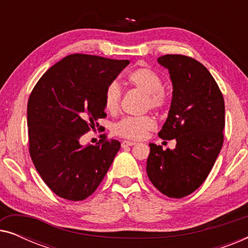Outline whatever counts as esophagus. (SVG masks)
I'll use <instances>...</instances> for the list:
<instances>
[{
	"label": "esophagus",
	"mask_w": 248,
	"mask_h": 248,
	"mask_svg": "<svg viewBox=\"0 0 248 248\" xmlns=\"http://www.w3.org/2000/svg\"><path fill=\"white\" fill-rule=\"evenodd\" d=\"M137 144V142L134 141H127V140H124L123 142H122V147L125 148V147H132V145Z\"/></svg>",
	"instance_id": "obj_1"
}]
</instances>
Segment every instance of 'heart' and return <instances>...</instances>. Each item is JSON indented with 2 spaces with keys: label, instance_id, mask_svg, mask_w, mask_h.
<instances>
[{
  "label": "heart",
  "instance_id": "obj_1",
  "mask_svg": "<svg viewBox=\"0 0 248 248\" xmlns=\"http://www.w3.org/2000/svg\"><path fill=\"white\" fill-rule=\"evenodd\" d=\"M127 83L145 93L144 106L155 110L164 109L167 105V96L162 90L161 78L149 67H139L127 74ZM121 88L117 82H111L104 93V105L107 111L116 113L121 105ZM155 127V122L149 115L127 116L122 118L114 126V133L118 137L141 140Z\"/></svg>",
  "mask_w": 248,
  "mask_h": 248
}]
</instances>
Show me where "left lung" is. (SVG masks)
I'll return each instance as SVG.
<instances>
[{"label":"left lung","instance_id":"8db88e82","mask_svg":"<svg viewBox=\"0 0 248 248\" xmlns=\"http://www.w3.org/2000/svg\"><path fill=\"white\" fill-rule=\"evenodd\" d=\"M169 71L172 98L168 117L158 135L176 140L174 150L150 143L147 174L168 198L187 196L203 184L223 143L225 100L208 69L192 57H158Z\"/></svg>","mask_w":248,"mask_h":248}]
</instances>
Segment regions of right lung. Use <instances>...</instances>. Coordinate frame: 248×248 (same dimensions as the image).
<instances>
[{
	"instance_id": "add662e5",
	"label": "right lung",
	"mask_w": 248,
	"mask_h": 248,
	"mask_svg": "<svg viewBox=\"0 0 248 248\" xmlns=\"http://www.w3.org/2000/svg\"><path fill=\"white\" fill-rule=\"evenodd\" d=\"M128 63L73 54L47 70L30 93L29 154L40 177L60 198L82 201L90 196L120 150V142L105 134L96 145H82L80 139L99 126L98 118L106 117L105 89Z\"/></svg>"
}]
</instances>
